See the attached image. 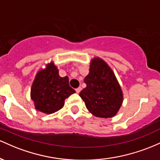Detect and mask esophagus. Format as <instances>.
Listing matches in <instances>:
<instances>
[{"mask_svg": "<svg viewBox=\"0 0 160 160\" xmlns=\"http://www.w3.org/2000/svg\"><path fill=\"white\" fill-rule=\"evenodd\" d=\"M75 91H76V93H77V94H79V93H80V91H82V88H81V87L78 88H76V89H75Z\"/></svg>", "mask_w": 160, "mask_h": 160, "instance_id": "obj_1", "label": "esophagus"}]
</instances>
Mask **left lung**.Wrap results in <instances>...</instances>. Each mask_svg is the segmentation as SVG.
<instances>
[{"label": "left lung", "instance_id": "left-lung-1", "mask_svg": "<svg viewBox=\"0 0 160 160\" xmlns=\"http://www.w3.org/2000/svg\"><path fill=\"white\" fill-rule=\"evenodd\" d=\"M84 82L87 86L79 96L88 110L96 117L107 119L116 116L122 104L123 94L108 64L100 57H94Z\"/></svg>", "mask_w": 160, "mask_h": 160}]
</instances>
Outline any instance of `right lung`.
<instances>
[{"label":"right lung","instance_id":"1","mask_svg":"<svg viewBox=\"0 0 160 160\" xmlns=\"http://www.w3.org/2000/svg\"><path fill=\"white\" fill-rule=\"evenodd\" d=\"M75 91L69 86L67 76L60 77L59 70L51 62L37 72L31 88V99L35 109L45 114L60 110L65 100Z\"/></svg>","mask_w":160,"mask_h":160}]
</instances>
